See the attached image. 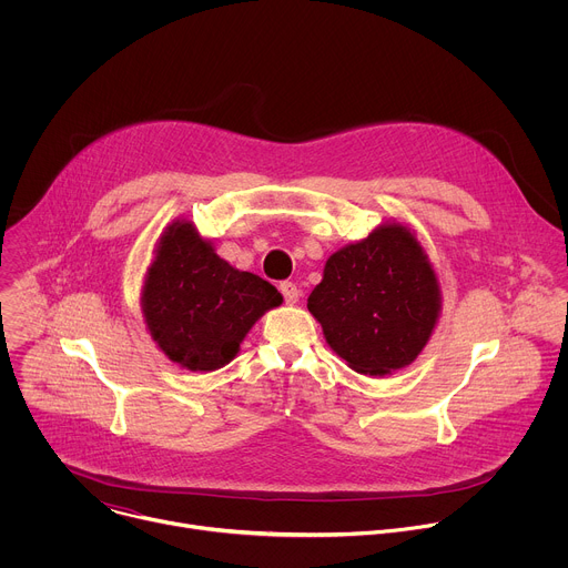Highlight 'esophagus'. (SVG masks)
Here are the masks:
<instances>
[{
    "instance_id": "1",
    "label": "esophagus",
    "mask_w": 568,
    "mask_h": 568,
    "mask_svg": "<svg viewBox=\"0 0 568 568\" xmlns=\"http://www.w3.org/2000/svg\"><path fill=\"white\" fill-rule=\"evenodd\" d=\"M281 294H283V298H285V303H296L298 301V296H301V290L294 285V283H290V281H285V283H281Z\"/></svg>"
}]
</instances>
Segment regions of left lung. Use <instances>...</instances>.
<instances>
[{"label": "left lung", "instance_id": "obj_1", "mask_svg": "<svg viewBox=\"0 0 568 568\" xmlns=\"http://www.w3.org/2000/svg\"><path fill=\"white\" fill-rule=\"evenodd\" d=\"M307 310L353 371L382 377L414 364L429 344L443 294L416 231L386 220L326 261Z\"/></svg>", "mask_w": 568, "mask_h": 568}]
</instances>
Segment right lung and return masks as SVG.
<instances>
[{"mask_svg":"<svg viewBox=\"0 0 568 568\" xmlns=\"http://www.w3.org/2000/svg\"><path fill=\"white\" fill-rule=\"evenodd\" d=\"M152 254L141 287L145 328L156 348L186 371L226 366L254 323L283 303L272 283L220 258L191 220H173Z\"/></svg>","mask_w":568,"mask_h":568,"instance_id":"obj_1","label":"right lung"}]
</instances>
